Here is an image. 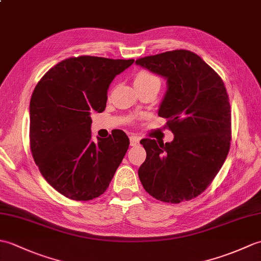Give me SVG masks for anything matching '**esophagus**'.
I'll list each match as a JSON object with an SVG mask.
<instances>
[{"mask_svg": "<svg viewBox=\"0 0 261 261\" xmlns=\"http://www.w3.org/2000/svg\"><path fill=\"white\" fill-rule=\"evenodd\" d=\"M139 141H140V138L139 137H137V136H130V143H131V146H137L138 143H139Z\"/></svg>", "mask_w": 261, "mask_h": 261, "instance_id": "obj_1", "label": "esophagus"}]
</instances>
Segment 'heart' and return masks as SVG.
Masks as SVG:
<instances>
[{"mask_svg": "<svg viewBox=\"0 0 261 261\" xmlns=\"http://www.w3.org/2000/svg\"><path fill=\"white\" fill-rule=\"evenodd\" d=\"M135 86L138 90V88H142L149 86L151 84H160L159 79L157 76H154L153 74L149 73L147 70H141L138 73L135 77Z\"/></svg>", "mask_w": 261, "mask_h": 261, "instance_id": "b5f03b06", "label": "heart"}]
</instances>
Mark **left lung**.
<instances>
[{
	"label": "left lung",
	"mask_w": 261,
	"mask_h": 261,
	"mask_svg": "<svg viewBox=\"0 0 261 261\" xmlns=\"http://www.w3.org/2000/svg\"><path fill=\"white\" fill-rule=\"evenodd\" d=\"M167 80L158 115L167 119L171 142L142 139L147 158L138 175L154 198L177 204L198 196L224 164L231 142V107L223 81L190 50L136 60Z\"/></svg>",
	"instance_id": "obj_1"
}]
</instances>
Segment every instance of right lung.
I'll use <instances>...</instances> for the list:
<instances>
[{"label":"right lung","instance_id":"add662e5","mask_svg":"<svg viewBox=\"0 0 261 261\" xmlns=\"http://www.w3.org/2000/svg\"><path fill=\"white\" fill-rule=\"evenodd\" d=\"M134 59L70 57L42 76L30 99V149L48 184L74 201L107 191L129 148L122 130L93 140L91 113L103 112L108 90Z\"/></svg>","mask_w":261,"mask_h":261}]
</instances>
